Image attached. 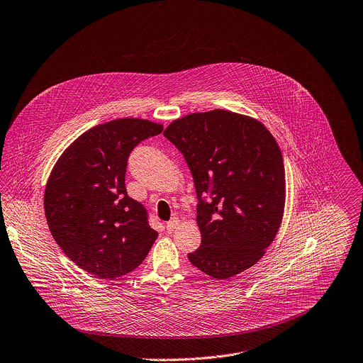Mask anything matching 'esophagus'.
Listing matches in <instances>:
<instances>
[{"label":"esophagus","instance_id":"esophagus-1","mask_svg":"<svg viewBox=\"0 0 363 363\" xmlns=\"http://www.w3.org/2000/svg\"><path fill=\"white\" fill-rule=\"evenodd\" d=\"M177 225H179V220H177L176 217H173V218L166 224V230H167V233H173V231L177 228Z\"/></svg>","mask_w":363,"mask_h":363}]
</instances>
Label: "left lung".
<instances>
[{
    "instance_id": "obj_1",
    "label": "left lung",
    "mask_w": 363,
    "mask_h": 363,
    "mask_svg": "<svg viewBox=\"0 0 363 363\" xmlns=\"http://www.w3.org/2000/svg\"><path fill=\"white\" fill-rule=\"evenodd\" d=\"M183 155L199 199L204 274L227 279L252 267L279 228L285 201L281 150L259 122L228 111L191 113L163 132Z\"/></svg>"
}]
</instances>
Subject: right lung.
<instances>
[{
    "label": "right lung",
    "instance_id": "1",
    "mask_svg": "<svg viewBox=\"0 0 363 363\" xmlns=\"http://www.w3.org/2000/svg\"><path fill=\"white\" fill-rule=\"evenodd\" d=\"M163 128L116 119L79 136L60 157L45 187L50 231L61 250L98 278H118L146 258L157 231L146 207L128 196L125 174L133 149Z\"/></svg>",
    "mask_w": 363,
    "mask_h": 363
}]
</instances>
